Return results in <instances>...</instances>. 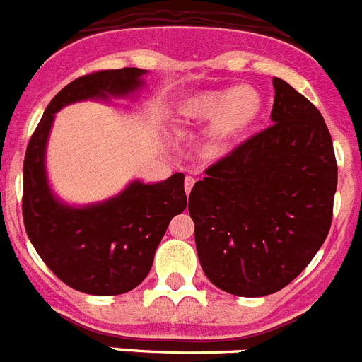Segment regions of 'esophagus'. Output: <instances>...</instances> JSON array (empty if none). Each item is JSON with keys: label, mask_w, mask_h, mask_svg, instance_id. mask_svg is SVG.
Listing matches in <instances>:
<instances>
[{"label": "esophagus", "mask_w": 362, "mask_h": 362, "mask_svg": "<svg viewBox=\"0 0 362 362\" xmlns=\"http://www.w3.org/2000/svg\"><path fill=\"white\" fill-rule=\"evenodd\" d=\"M194 185H195V177H192V175H187V177H185V190H187V195H190Z\"/></svg>", "instance_id": "obj_1"}]
</instances>
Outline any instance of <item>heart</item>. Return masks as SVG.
I'll use <instances>...</instances> for the list:
<instances>
[{
  "mask_svg": "<svg viewBox=\"0 0 362 362\" xmlns=\"http://www.w3.org/2000/svg\"><path fill=\"white\" fill-rule=\"evenodd\" d=\"M261 113V98L254 88L238 87L222 92H208L188 99L185 115L188 119L211 122L213 147L240 135L256 122Z\"/></svg>",
  "mask_w": 362,
  "mask_h": 362,
  "instance_id": "obj_1",
  "label": "heart"
}]
</instances>
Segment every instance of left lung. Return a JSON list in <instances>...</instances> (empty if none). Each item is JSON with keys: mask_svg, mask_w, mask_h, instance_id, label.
I'll return each mask as SVG.
<instances>
[{"mask_svg": "<svg viewBox=\"0 0 362 362\" xmlns=\"http://www.w3.org/2000/svg\"><path fill=\"white\" fill-rule=\"evenodd\" d=\"M272 126L206 168L188 211L206 277L238 297L288 286L329 235L338 165L322 113L274 78Z\"/></svg>", "mask_w": 362, "mask_h": 362, "instance_id": "obj_1", "label": "left lung"}]
</instances>
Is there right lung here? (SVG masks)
Segmentation results:
<instances>
[{"label": "right lung", "mask_w": 362, "mask_h": 362, "mask_svg": "<svg viewBox=\"0 0 362 362\" xmlns=\"http://www.w3.org/2000/svg\"><path fill=\"white\" fill-rule=\"evenodd\" d=\"M144 74L136 67L113 69L65 85L47 105L24 156L23 220L30 242L60 281L88 295L126 293L147 277L168 222L187 208L185 174L151 185L136 179L108 201L76 208L54 197L47 183V139L58 110L133 94Z\"/></svg>", "instance_id": "1"}]
</instances>
